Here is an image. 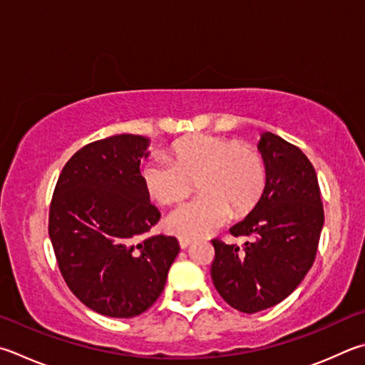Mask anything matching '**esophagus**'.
Instances as JSON below:
<instances>
[{"instance_id":"obj_1","label":"esophagus","mask_w":365,"mask_h":365,"mask_svg":"<svg viewBox=\"0 0 365 365\" xmlns=\"http://www.w3.org/2000/svg\"><path fill=\"white\" fill-rule=\"evenodd\" d=\"M178 244H180L182 249H188L191 244H193V240H190V237H180V240H178Z\"/></svg>"}]
</instances>
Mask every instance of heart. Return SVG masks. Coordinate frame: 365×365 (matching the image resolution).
Instances as JSON below:
<instances>
[{
    "label": "heart",
    "mask_w": 365,
    "mask_h": 365,
    "mask_svg": "<svg viewBox=\"0 0 365 365\" xmlns=\"http://www.w3.org/2000/svg\"><path fill=\"white\" fill-rule=\"evenodd\" d=\"M196 187L195 200L172 212L168 227L178 236L197 237L255 207L267 187V169L258 151L246 142L196 134L172 143L169 158L156 155L145 163L142 180L156 202H182Z\"/></svg>",
    "instance_id": "1"
}]
</instances>
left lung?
I'll return each instance as SVG.
<instances>
[{
    "label": "left lung",
    "mask_w": 365,
    "mask_h": 365,
    "mask_svg": "<svg viewBox=\"0 0 365 365\" xmlns=\"http://www.w3.org/2000/svg\"><path fill=\"white\" fill-rule=\"evenodd\" d=\"M258 148L267 187L254 210L230 228L249 241L237 247L212 240L210 276L217 292L242 313L274 307L289 297L313 267L324 225L316 170L307 155L279 135L264 132Z\"/></svg>",
    "instance_id": "8db88e82"
}]
</instances>
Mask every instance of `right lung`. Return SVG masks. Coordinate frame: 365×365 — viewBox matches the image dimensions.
<instances>
[{"mask_svg":"<svg viewBox=\"0 0 365 365\" xmlns=\"http://www.w3.org/2000/svg\"><path fill=\"white\" fill-rule=\"evenodd\" d=\"M148 138L119 134L88 143L58 175L49 237L68 289L110 317H134L161 295L178 254L174 236H145L161 214L140 174Z\"/></svg>","mask_w":365,"mask_h":365,"instance_id":"right-lung-1","label":"right lung"}]
</instances>
